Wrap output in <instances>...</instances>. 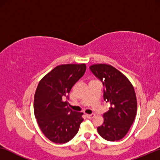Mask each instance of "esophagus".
<instances>
[{
  "instance_id": "1",
  "label": "esophagus",
  "mask_w": 160,
  "mask_h": 160,
  "mask_svg": "<svg viewBox=\"0 0 160 160\" xmlns=\"http://www.w3.org/2000/svg\"><path fill=\"white\" fill-rule=\"evenodd\" d=\"M86 117L87 119H92V118L95 117V114H87Z\"/></svg>"
}]
</instances>
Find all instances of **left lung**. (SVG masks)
Listing matches in <instances>:
<instances>
[{
    "instance_id": "left-lung-1",
    "label": "left lung",
    "mask_w": 160,
    "mask_h": 160,
    "mask_svg": "<svg viewBox=\"0 0 160 160\" xmlns=\"http://www.w3.org/2000/svg\"><path fill=\"white\" fill-rule=\"evenodd\" d=\"M90 71L102 83L103 99L110 103L103 114L104 122L98 128L100 136L108 141L125 136L137 113V99L132 85L125 76L106 64L92 65Z\"/></svg>"
}]
</instances>
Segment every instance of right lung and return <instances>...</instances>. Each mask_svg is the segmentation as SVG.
Here are the masks:
<instances>
[{
	"mask_svg": "<svg viewBox=\"0 0 160 160\" xmlns=\"http://www.w3.org/2000/svg\"><path fill=\"white\" fill-rule=\"evenodd\" d=\"M85 71V64L58 65L38 85L34 97L35 117L45 136L54 143L71 141L84 120L83 113L70 109L65 99H69L71 88Z\"/></svg>",
	"mask_w": 160,
	"mask_h": 160,
	"instance_id": "1",
	"label": "right lung"
}]
</instances>
